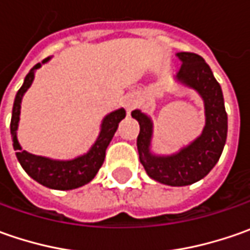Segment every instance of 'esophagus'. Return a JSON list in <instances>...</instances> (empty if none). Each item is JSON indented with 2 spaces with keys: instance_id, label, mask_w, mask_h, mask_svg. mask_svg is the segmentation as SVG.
Here are the masks:
<instances>
[{
  "instance_id": "34e87169",
  "label": "esophagus",
  "mask_w": 250,
  "mask_h": 250,
  "mask_svg": "<svg viewBox=\"0 0 250 250\" xmlns=\"http://www.w3.org/2000/svg\"><path fill=\"white\" fill-rule=\"evenodd\" d=\"M122 105L125 107L126 112L129 114L130 111L138 105V97H136L135 94H128V96H125V97L122 99Z\"/></svg>"
}]
</instances>
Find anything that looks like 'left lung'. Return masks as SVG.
I'll return each instance as SVG.
<instances>
[{
    "label": "left lung",
    "mask_w": 250,
    "mask_h": 250,
    "mask_svg": "<svg viewBox=\"0 0 250 250\" xmlns=\"http://www.w3.org/2000/svg\"><path fill=\"white\" fill-rule=\"evenodd\" d=\"M177 57L182 62L177 81L196 90L205 103L206 125L202 135L174 154L157 156L150 150L153 138L150 117L140 110L132 111V117L139 122L138 151L147 175L164 185L187 187L206 177L217 164L226 145L228 118L221 86L206 61L193 53H178Z\"/></svg>",
    "instance_id": "left-lung-1"
}]
</instances>
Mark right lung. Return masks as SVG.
<instances>
[{"label": "right lung", "instance_id": "add662e5", "mask_svg": "<svg viewBox=\"0 0 250 250\" xmlns=\"http://www.w3.org/2000/svg\"><path fill=\"white\" fill-rule=\"evenodd\" d=\"M50 58L44 60L47 62ZM42 63L34 65L30 72L26 75L22 87L16 93L12 108V118H11V135L14 142V150H16V159L21 163V166L27 172L29 177L34 181L42 184L43 187L57 190H69L76 188L83 187L89 184L104 163L105 159V150L110 145L111 139L118 129V124L125 118L126 112L124 108L115 110L104 117L101 122V129L99 138L94 142L90 150L73 160H53L42 156H34L32 153L22 150V146L18 142L16 130L19 125V115H21V103L26 90L33 83L34 71L39 69Z\"/></svg>", "mask_w": 250, "mask_h": 250}]
</instances>
